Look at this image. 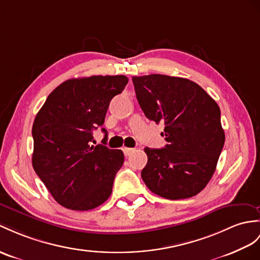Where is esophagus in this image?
Returning a JSON list of instances; mask_svg holds the SVG:
<instances>
[{
    "label": "esophagus",
    "mask_w": 260,
    "mask_h": 260,
    "mask_svg": "<svg viewBox=\"0 0 260 260\" xmlns=\"http://www.w3.org/2000/svg\"><path fill=\"white\" fill-rule=\"evenodd\" d=\"M122 150H123V153L125 156H129L135 152V149H130V148H123Z\"/></svg>",
    "instance_id": "obj_1"
}]
</instances>
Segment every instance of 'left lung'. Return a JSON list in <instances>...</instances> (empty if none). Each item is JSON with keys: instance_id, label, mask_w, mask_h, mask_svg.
Returning <instances> with one entry per match:
<instances>
[{"instance_id": "left-lung-1", "label": "left lung", "mask_w": 260, "mask_h": 260, "mask_svg": "<svg viewBox=\"0 0 260 260\" xmlns=\"http://www.w3.org/2000/svg\"><path fill=\"white\" fill-rule=\"evenodd\" d=\"M132 81L145 117L166 125V147L144 149L145 185L168 200L199 194L212 179L225 142L216 101L186 78L152 74Z\"/></svg>"}]
</instances>
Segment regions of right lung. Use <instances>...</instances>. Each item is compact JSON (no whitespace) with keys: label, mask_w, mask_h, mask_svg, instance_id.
Segmentation results:
<instances>
[{"label":"right lung","mask_w":260,"mask_h":260,"mask_svg":"<svg viewBox=\"0 0 260 260\" xmlns=\"http://www.w3.org/2000/svg\"><path fill=\"white\" fill-rule=\"evenodd\" d=\"M126 84L123 75L68 79L49 93L37 112L31 163L61 206L89 211L109 199L124 155L105 143L92 145V130L104 124L111 99ZM103 132L106 141V129Z\"/></svg>","instance_id":"1"}]
</instances>
